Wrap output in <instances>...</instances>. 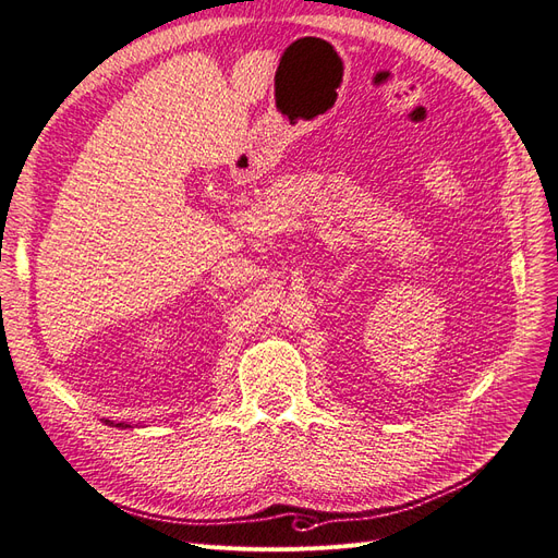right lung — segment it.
<instances>
[{"mask_svg":"<svg viewBox=\"0 0 558 558\" xmlns=\"http://www.w3.org/2000/svg\"><path fill=\"white\" fill-rule=\"evenodd\" d=\"M116 426H118V428H121V426H123V424H116ZM125 426H128V424H125Z\"/></svg>","mask_w":558,"mask_h":558,"instance_id":"right-lung-1","label":"right lung"}]
</instances>
